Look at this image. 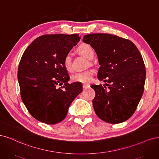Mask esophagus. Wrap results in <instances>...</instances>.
Returning <instances> with one entry per match:
<instances>
[{"label":"esophagus","mask_w":159,"mask_h":159,"mask_svg":"<svg viewBox=\"0 0 159 159\" xmlns=\"http://www.w3.org/2000/svg\"><path fill=\"white\" fill-rule=\"evenodd\" d=\"M89 86H90V84L89 83H84L83 84V89H87V88H89Z\"/></svg>","instance_id":"1"}]
</instances>
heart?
<instances>
[{
    "instance_id": "1",
    "label": "heart",
    "mask_w": 159,
    "mask_h": 159,
    "mask_svg": "<svg viewBox=\"0 0 159 159\" xmlns=\"http://www.w3.org/2000/svg\"><path fill=\"white\" fill-rule=\"evenodd\" d=\"M79 52L84 55L89 59H93L94 56V51L91 45L88 43H82L78 47ZM63 65L67 70L72 69V59L69 53L66 54L63 58ZM94 75V70L92 69L76 73L71 76V80L75 83H86L90 82Z\"/></svg>"
}]
</instances>
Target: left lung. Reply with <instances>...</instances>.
<instances>
[{
	"label": "left lung",
	"mask_w": 159,
	"mask_h": 159,
	"mask_svg": "<svg viewBox=\"0 0 159 159\" xmlns=\"http://www.w3.org/2000/svg\"><path fill=\"white\" fill-rule=\"evenodd\" d=\"M83 41L95 50L100 65L98 78L108 86L91 85L96 115L110 124L126 121L144 91L146 70L139 51L130 40L109 34H88Z\"/></svg>",
	"instance_id": "left-lung-1"
}]
</instances>
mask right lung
Listing matches in <instances>:
<instances>
[{"instance_id": "right-lung-1", "label": "right lung", "mask_w": 159, "mask_h": 159, "mask_svg": "<svg viewBox=\"0 0 159 159\" xmlns=\"http://www.w3.org/2000/svg\"><path fill=\"white\" fill-rule=\"evenodd\" d=\"M80 39L79 34H45L34 39L24 52L18 71L20 96L37 120L48 125L63 121L83 91L81 84L68 83L63 65L65 55Z\"/></svg>"}]
</instances>
